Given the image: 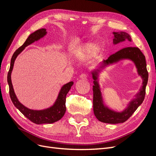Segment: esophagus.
<instances>
[{
	"instance_id": "esophagus-1",
	"label": "esophagus",
	"mask_w": 156,
	"mask_h": 156,
	"mask_svg": "<svg viewBox=\"0 0 156 156\" xmlns=\"http://www.w3.org/2000/svg\"><path fill=\"white\" fill-rule=\"evenodd\" d=\"M80 78L81 79H87L88 78V75L86 73H82L80 75Z\"/></svg>"
}]
</instances>
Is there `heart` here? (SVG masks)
<instances>
[{
  "mask_svg": "<svg viewBox=\"0 0 156 156\" xmlns=\"http://www.w3.org/2000/svg\"><path fill=\"white\" fill-rule=\"evenodd\" d=\"M100 49L99 45L94 43H87L77 48L74 51L75 58L79 60H87L95 56Z\"/></svg>",
  "mask_w": 156,
  "mask_h": 156,
  "instance_id": "b5f03b06",
  "label": "heart"
}]
</instances>
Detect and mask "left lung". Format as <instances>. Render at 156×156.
<instances>
[{"mask_svg":"<svg viewBox=\"0 0 156 156\" xmlns=\"http://www.w3.org/2000/svg\"><path fill=\"white\" fill-rule=\"evenodd\" d=\"M114 39L113 44H117L124 41L126 39L131 41V36L125 32H113ZM122 59H129L133 61L138 69L139 75L143 79V85L140 92L136 94V98L129 104V107L122 112L119 113L111 110L103 104L99 86L97 82L98 73L101 69L107 65L115 63ZM94 81L93 85V108L94 113L97 119L104 123L119 124L123 123L133 114L136 108L144 101L146 94V87L148 83V73L146 69L145 56L138 48L127 47L111 55L107 60L103 61V63L99 69L92 72Z\"/></svg>","mask_w":156,"mask_h":156,"instance_id":"1","label":"left lung"}]
</instances>
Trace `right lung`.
<instances>
[{
    "label": "right lung",
    "mask_w": 156,
    "mask_h": 156,
    "mask_svg": "<svg viewBox=\"0 0 156 156\" xmlns=\"http://www.w3.org/2000/svg\"><path fill=\"white\" fill-rule=\"evenodd\" d=\"M47 34L45 29H41L35 31L34 32L28 37L25 42L21 45L20 48H18L15 53H13L10 63V68L8 73V83L9 85V93H10V98L13 105L18 108L22 114L26 116L28 119L30 120L33 123L36 124H52L55 122H57L62 119L64 115L66 107V97L71 87L73 84V82L71 81L61 88L57 99L53 106L49 108H45L44 110H32L28 108L19 101L14 92L13 85L11 80V74L13 67L14 62L18 55L21 53L27 46L32 44L35 41H37L41 37H43Z\"/></svg>",
    "instance_id": "obj_1"
}]
</instances>
